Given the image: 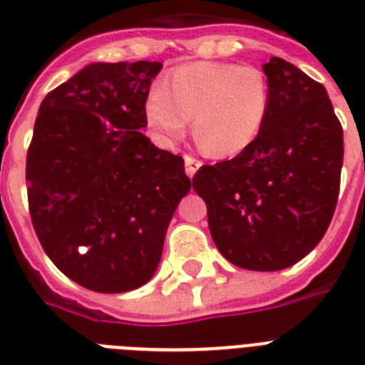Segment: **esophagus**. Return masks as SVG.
<instances>
[{
  "instance_id": "1",
  "label": "esophagus",
  "mask_w": 365,
  "mask_h": 365,
  "mask_svg": "<svg viewBox=\"0 0 365 365\" xmlns=\"http://www.w3.org/2000/svg\"><path fill=\"white\" fill-rule=\"evenodd\" d=\"M183 160H185V174H187L189 178H193L195 172L199 170L202 163H200L199 159L191 157V155H185V157H183Z\"/></svg>"
}]
</instances>
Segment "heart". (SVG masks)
Here are the masks:
<instances>
[{
  "label": "heart",
  "instance_id": "obj_1",
  "mask_svg": "<svg viewBox=\"0 0 365 365\" xmlns=\"http://www.w3.org/2000/svg\"><path fill=\"white\" fill-rule=\"evenodd\" d=\"M271 104L265 76L229 62L180 66L145 100V121L163 143L182 140L187 119L205 153L229 157L263 130Z\"/></svg>",
  "mask_w": 365,
  "mask_h": 365
}]
</instances>
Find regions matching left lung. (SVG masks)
<instances>
[{"label": "left lung", "instance_id": "8db88e82", "mask_svg": "<svg viewBox=\"0 0 365 365\" xmlns=\"http://www.w3.org/2000/svg\"><path fill=\"white\" fill-rule=\"evenodd\" d=\"M271 104L263 130L235 159L200 166L217 250L248 271L303 259L328 231L343 166V128L326 88L286 60L263 64Z\"/></svg>", "mask_w": 365, "mask_h": 365}]
</instances>
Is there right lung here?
<instances>
[{
	"label": "right lung",
	"instance_id": "1",
	"mask_svg": "<svg viewBox=\"0 0 365 365\" xmlns=\"http://www.w3.org/2000/svg\"><path fill=\"white\" fill-rule=\"evenodd\" d=\"M160 62H94L45 96L28 159V205L45 254L79 286L123 294L157 271L178 202L180 155L142 134Z\"/></svg>",
	"mask_w": 365,
	"mask_h": 365
}]
</instances>
